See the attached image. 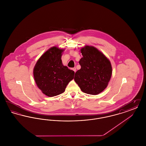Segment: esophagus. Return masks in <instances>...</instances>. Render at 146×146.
I'll list each match as a JSON object with an SVG mask.
<instances>
[{
  "label": "esophagus",
  "instance_id": "obj_1",
  "mask_svg": "<svg viewBox=\"0 0 146 146\" xmlns=\"http://www.w3.org/2000/svg\"><path fill=\"white\" fill-rule=\"evenodd\" d=\"M72 70H73L76 73V67H74V68H72Z\"/></svg>",
  "mask_w": 146,
  "mask_h": 146
}]
</instances>
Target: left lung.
Here are the masks:
<instances>
[{
    "instance_id": "left-lung-1",
    "label": "left lung",
    "mask_w": 146,
    "mask_h": 146,
    "mask_svg": "<svg viewBox=\"0 0 146 146\" xmlns=\"http://www.w3.org/2000/svg\"><path fill=\"white\" fill-rule=\"evenodd\" d=\"M80 51L83 55L79 62L81 68L76 71L74 80L84 92L98 95L107 88L111 78V62L94 46L85 45Z\"/></svg>"
}]
</instances>
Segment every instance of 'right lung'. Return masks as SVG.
Returning <instances> with one entry per match:
<instances>
[{
  "label": "right lung",
  "mask_w": 146,
  "mask_h": 146,
  "mask_svg": "<svg viewBox=\"0 0 146 146\" xmlns=\"http://www.w3.org/2000/svg\"><path fill=\"white\" fill-rule=\"evenodd\" d=\"M64 49L53 46L42 55L35 64L33 76L35 82L42 92L49 97L63 93L73 79L74 72L62 62Z\"/></svg>",
  "instance_id": "1"
}]
</instances>
